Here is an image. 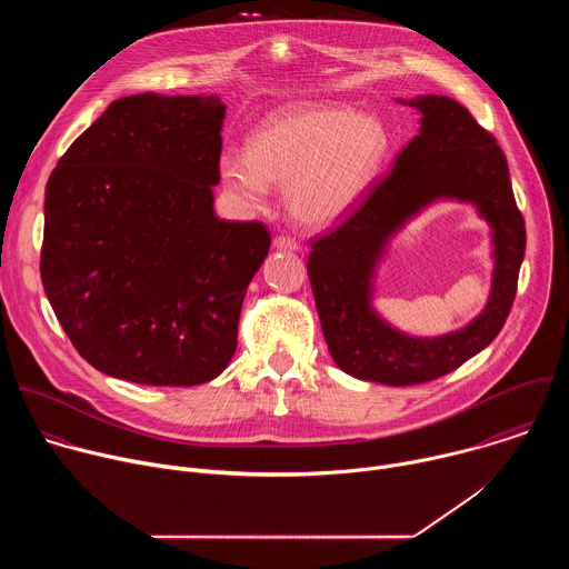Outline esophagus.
Returning a JSON list of instances; mask_svg holds the SVG:
<instances>
[{"mask_svg": "<svg viewBox=\"0 0 569 569\" xmlns=\"http://www.w3.org/2000/svg\"><path fill=\"white\" fill-rule=\"evenodd\" d=\"M272 246L279 252H299V242L295 238H290V236H277Z\"/></svg>", "mask_w": 569, "mask_h": 569, "instance_id": "1", "label": "esophagus"}]
</instances>
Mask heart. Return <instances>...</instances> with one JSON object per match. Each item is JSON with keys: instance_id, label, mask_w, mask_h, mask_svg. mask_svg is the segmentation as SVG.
<instances>
[{"instance_id": "obj_1", "label": "heart", "mask_w": 569, "mask_h": 569, "mask_svg": "<svg viewBox=\"0 0 569 569\" xmlns=\"http://www.w3.org/2000/svg\"><path fill=\"white\" fill-rule=\"evenodd\" d=\"M385 123L347 106L303 103L272 114L250 148H227L218 157L222 187L250 209L286 187L292 218L306 227H329L345 218L369 189L389 154Z\"/></svg>"}]
</instances>
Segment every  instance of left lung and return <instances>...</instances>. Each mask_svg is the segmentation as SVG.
Segmentation results:
<instances>
[{
  "label": "left lung",
  "mask_w": 569,
  "mask_h": 569,
  "mask_svg": "<svg viewBox=\"0 0 569 569\" xmlns=\"http://www.w3.org/2000/svg\"><path fill=\"white\" fill-rule=\"evenodd\" d=\"M421 112L419 134L393 169L331 233L310 242L308 279L323 340L336 365L369 382L421 385L489 347L511 312L527 231L509 164L496 137L450 97L398 99ZM437 199L472 203L492 227L495 281L485 310L463 330L417 339L393 330L372 308V279L388 240Z\"/></svg>",
  "instance_id": "left-lung-1"
}]
</instances>
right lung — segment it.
Returning <instances> with one entry per match:
<instances>
[{
    "mask_svg": "<svg viewBox=\"0 0 569 569\" xmlns=\"http://www.w3.org/2000/svg\"><path fill=\"white\" fill-rule=\"evenodd\" d=\"M222 119L213 94L123 97L47 182V299L76 351L112 378L202 385L236 351L270 231L213 211Z\"/></svg>",
    "mask_w": 569,
    "mask_h": 569,
    "instance_id": "right-lung-1",
    "label": "right lung"
}]
</instances>
